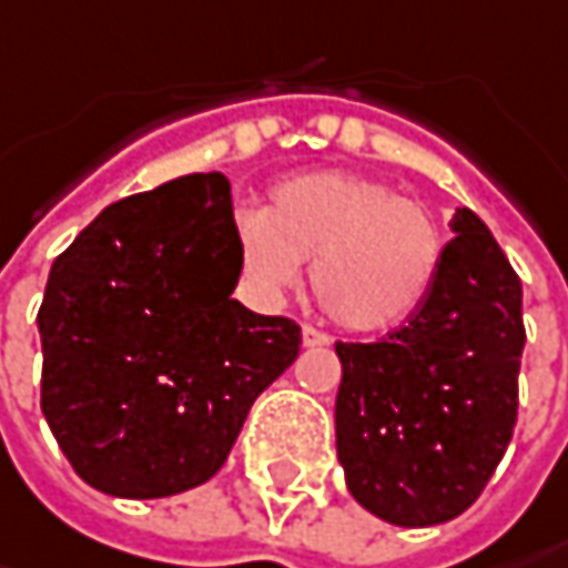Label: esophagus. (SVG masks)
I'll list each match as a JSON object with an SVG mask.
<instances>
[{"mask_svg": "<svg viewBox=\"0 0 568 568\" xmlns=\"http://www.w3.org/2000/svg\"><path fill=\"white\" fill-rule=\"evenodd\" d=\"M331 343V336L321 331H314V327H305L302 331V346H308V349H321V346H327Z\"/></svg>", "mask_w": 568, "mask_h": 568, "instance_id": "esophagus-1", "label": "esophagus"}]
</instances>
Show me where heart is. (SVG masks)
I'll return each instance as SVG.
<instances>
[{"label": "heart", "mask_w": 568, "mask_h": 568, "mask_svg": "<svg viewBox=\"0 0 568 568\" xmlns=\"http://www.w3.org/2000/svg\"><path fill=\"white\" fill-rule=\"evenodd\" d=\"M237 270L257 298L302 283L343 331L387 333L426 305L445 237L432 212L353 171H305L270 190L266 210L235 219Z\"/></svg>", "instance_id": "b5f03b06"}]
</instances>
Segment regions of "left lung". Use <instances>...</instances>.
Wrapping results in <instances>:
<instances>
[{
	"label": "left lung",
	"mask_w": 568,
	"mask_h": 568,
	"mask_svg": "<svg viewBox=\"0 0 568 568\" xmlns=\"http://www.w3.org/2000/svg\"><path fill=\"white\" fill-rule=\"evenodd\" d=\"M426 305L378 343H336V457L358 506L400 528L477 503L518 416L521 280L477 212L452 219Z\"/></svg>",
	"instance_id": "obj_1"
}]
</instances>
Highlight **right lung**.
Instances as JSON below:
<instances>
[{
  "mask_svg": "<svg viewBox=\"0 0 568 568\" xmlns=\"http://www.w3.org/2000/svg\"><path fill=\"white\" fill-rule=\"evenodd\" d=\"M237 276L219 171L111 203L53 260L38 311L40 409L88 486L161 499L225 464L302 343L295 321L232 298Z\"/></svg>",
  "mask_w": 568,
  "mask_h": 568,
  "instance_id": "1",
  "label": "right lung"
}]
</instances>
